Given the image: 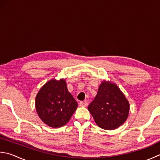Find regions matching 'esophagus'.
<instances>
[{
	"instance_id": "34e87169",
	"label": "esophagus",
	"mask_w": 160,
	"mask_h": 160,
	"mask_svg": "<svg viewBox=\"0 0 160 160\" xmlns=\"http://www.w3.org/2000/svg\"><path fill=\"white\" fill-rule=\"evenodd\" d=\"M79 105L80 107H86L88 105V103H87V101H82L79 103Z\"/></svg>"
}]
</instances>
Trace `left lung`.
<instances>
[{"label":"left lung","mask_w":160,"mask_h":160,"mask_svg":"<svg viewBox=\"0 0 160 160\" xmlns=\"http://www.w3.org/2000/svg\"><path fill=\"white\" fill-rule=\"evenodd\" d=\"M130 105L119 88L113 83L102 82L88 109L98 126L114 130L126 121Z\"/></svg>","instance_id":"left-lung-1"}]
</instances>
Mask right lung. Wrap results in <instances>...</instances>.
<instances>
[{"label":"right lung","mask_w":160,"mask_h":160,"mask_svg":"<svg viewBox=\"0 0 160 160\" xmlns=\"http://www.w3.org/2000/svg\"><path fill=\"white\" fill-rule=\"evenodd\" d=\"M35 107L43 123L55 128L68 123L78 103L68 92L65 80L54 79L41 88L36 96Z\"/></svg>","instance_id":"right-lung-1"}]
</instances>
